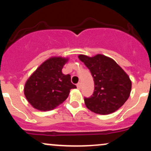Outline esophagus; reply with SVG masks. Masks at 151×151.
I'll return each instance as SVG.
<instances>
[{
  "label": "esophagus",
  "instance_id": "obj_1",
  "mask_svg": "<svg viewBox=\"0 0 151 151\" xmlns=\"http://www.w3.org/2000/svg\"><path fill=\"white\" fill-rule=\"evenodd\" d=\"M77 87L78 89H81V82L78 83V84H77Z\"/></svg>",
  "mask_w": 151,
  "mask_h": 151
}]
</instances>
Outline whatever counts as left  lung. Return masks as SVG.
<instances>
[{"mask_svg": "<svg viewBox=\"0 0 151 151\" xmlns=\"http://www.w3.org/2000/svg\"><path fill=\"white\" fill-rule=\"evenodd\" d=\"M78 58L90 70L94 81L93 95L84 99L86 108L101 115L120 109L129 99L132 86L125 71L113 59L101 54L79 55Z\"/></svg>", "mask_w": 151, "mask_h": 151, "instance_id": "obj_1", "label": "left lung"}]
</instances>
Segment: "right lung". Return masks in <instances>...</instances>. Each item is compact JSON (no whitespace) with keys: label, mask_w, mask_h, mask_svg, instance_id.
Here are the masks:
<instances>
[{"label":"right lung","mask_w":151,"mask_h":151,"mask_svg":"<svg viewBox=\"0 0 151 151\" xmlns=\"http://www.w3.org/2000/svg\"><path fill=\"white\" fill-rule=\"evenodd\" d=\"M68 58L51 57L42 62L26 81L24 94L33 108L41 111L53 110L67 99L70 89L77 86L70 74L62 70Z\"/></svg>","instance_id":"add662e5"}]
</instances>
